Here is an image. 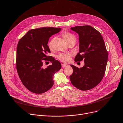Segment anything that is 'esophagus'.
<instances>
[{
    "label": "esophagus",
    "instance_id": "34e87169",
    "mask_svg": "<svg viewBox=\"0 0 123 123\" xmlns=\"http://www.w3.org/2000/svg\"><path fill=\"white\" fill-rule=\"evenodd\" d=\"M68 66V65H67L66 64H62V67L63 68H65V67H67Z\"/></svg>",
    "mask_w": 123,
    "mask_h": 123
}]
</instances>
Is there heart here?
I'll return each mask as SVG.
<instances>
[{
    "mask_svg": "<svg viewBox=\"0 0 123 123\" xmlns=\"http://www.w3.org/2000/svg\"><path fill=\"white\" fill-rule=\"evenodd\" d=\"M62 36L65 40V41L67 43L71 41L76 42V37L73 35L72 33L69 32H63L62 33ZM55 38L52 37L48 43V46L49 49L50 50L53 49L54 48V43L55 41ZM57 58L58 60L61 61L65 63L68 62L71 60V54H66V53H60L57 56Z\"/></svg>",
    "mask_w": 123,
    "mask_h": 123,
    "instance_id": "b5f03b06",
    "label": "heart"
}]
</instances>
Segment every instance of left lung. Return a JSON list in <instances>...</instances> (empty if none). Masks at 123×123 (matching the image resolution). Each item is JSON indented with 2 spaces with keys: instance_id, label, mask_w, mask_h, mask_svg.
I'll return each mask as SVG.
<instances>
[{
  "instance_id": "1",
  "label": "left lung",
  "mask_w": 123,
  "mask_h": 123,
  "mask_svg": "<svg viewBox=\"0 0 123 123\" xmlns=\"http://www.w3.org/2000/svg\"><path fill=\"white\" fill-rule=\"evenodd\" d=\"M71 29L79 35L80 51L75 62H84L79 69L73 65V73L70 76L72 84L82 91L90 90L98 85L104 76L108 52L101 34L90 25L76 26Z\"/></svg>"
}]
</instances>
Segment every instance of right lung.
I'll use <instances>...</instances> for the list:
<instances>
[{"label": "right lung", "instance_id": "add662e5", "mask_svg": "<svg viewBox=\"0 0 123 123\" xmlns=\"http://www.w3.org/2000/svg\"><path fill=\"white\" fill-rule=\"evenodd\" d=\"M60 28L42 27L31 29L18 41L17 48L16 68L24 85L36 94L45 93L53 85V75L61 68L59 61L52 56L48 43L49 38L59 32ZM52 64L47 68L43 61Z\"/></svg>", "mask_w": 123, "mask_h": 123}]
</instances>
